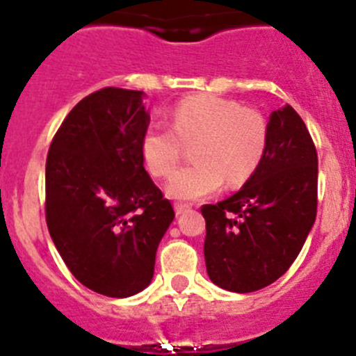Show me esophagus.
I'll use <instances>...</instances> for the list:
<instances>
[{"instance_id": "1", "label": "esophagus", "mask_w": 356, "mask_h": 356, "mask_svg": "<svg viewBox=\"0 0 356 356\" xmlns=\"http://www.w3.org/2000/svg\"><path fill=\"white\" fill-rule=\"evenodd\" d=\"M188 210H191V207H188V205H181V203H178V205H175L176 216H181V213L188 212Z\"/></svg>"}]
</instances>
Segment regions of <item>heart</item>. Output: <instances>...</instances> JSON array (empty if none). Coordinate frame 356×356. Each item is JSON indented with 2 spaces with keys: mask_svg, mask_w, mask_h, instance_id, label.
<instances>
[{
  "mask_svg": "<svg viewBox=\"0 0 356 356\" xmlns=\"http://www.w3.org/2000/svg\"><path fill=\"white\" fill-rule=\"evenodd\" d=\"M196 163L169 178L172 200L196 201L222 184L237 187L259 168L267 147V122L259 112L219 96L187 97L175 106L171 127L153 122L140 137V155L151 175L168 176L180 160L181 143H194Z\"/></svg>",
  "mask_w": 356,
  "mask_h": 356,
  "instance_id": "heart-1",
  "label": "heart"
}]
</instances>
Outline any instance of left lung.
I'll list each match as a JSON object with an SVG mask.
<instances>
[{
    "mask_svg": "<svg viewBox=\"0 0 356 356\" xmlns=\"http://www.w3.org/2000/svg\"><path fill=\"white\" fill-rule=\"evenodd\" d=\"M316 212V146L285 105L269 115L266 153L241 191L201 209L209 278L241 294L271 285L300 254Z\"/></svg>",
    "mask_w": 356,
    "mask_h": 356,
    "instance_id": "8db88e82",
    "label": "left lung"
}]
</instances>
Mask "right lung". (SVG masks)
<instances>
[{
    "label": "right lung",
    "mask_w": 356,
    "mask_h": 356,
    "mask_svg": "<svg viewBox=\"0 0 356 356\" xmlns=\"http://www.w3.org/2000/svg\"><path fill=\"white\" fill-rule=\"evenodd\" d=\"M143 90L106 89L64 119L46 160V222L72 276L90 291L128 298L153 280L175 212L144 169L149 127Z\"/></svg>",
    "instance_id": "1"
}]
</instances>
